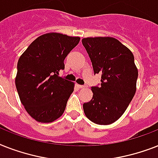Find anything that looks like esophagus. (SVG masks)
Returning a JSON list of instances; mask_svg holds the SVG:
<instances>
[{
	"instance_id": "obj_1",
	"label": "esophagus",
	"mask_w": 158,
	"mask_h": 158,
	"mask_svg": "<svg viewBox=\"0 0 158 158\" xmlns=\"http://www.w3.org/2000/svg\"><path fill=\"white\" fill-rule=\"evenodd\" d=\"M78 88H80V89H82V88H84L85 87V85H77Z\"/></svg>"
}]
</instances>
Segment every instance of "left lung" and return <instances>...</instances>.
I'll list each match as a JSON object with an SVG mask.
<instances>
[{"mask_svg": "<svg viewBox=\"0 0 158 158\" xmlns=\"http://www.w3.org/2000/svg\"><path fill=\"white\" fill-rule=\"evenodd\" d=\"M81 41L94 74H101L100 85L91 87V100L83 103L84 113L95 124H112L122 117L135 94L138 70L134 55L113 37H87Z\"/></svg>", "mask_w": 158, "mask_h": 158, "instance_id": "8db88e82", "label": "left lung"}]
</instances>
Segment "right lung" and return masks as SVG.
I'll return each mask as SVG.
<instances>
[{"label":"right lung","instance_id":"1","mask_svg":"<svg viewBox=\"0 0 158 158\" xmlns=\"http://www.w3.org/2000/svg\"><path fill=\"white\" fill-rule=\"evenodd\" d=\"M80 37L51 32L32 41L20 56L15 85L20 101L32 118L48 123L61 117L74 83L59 77L64 59Z\"/></svg>","mask_w":158,"mask_h":158}]
</instances>
